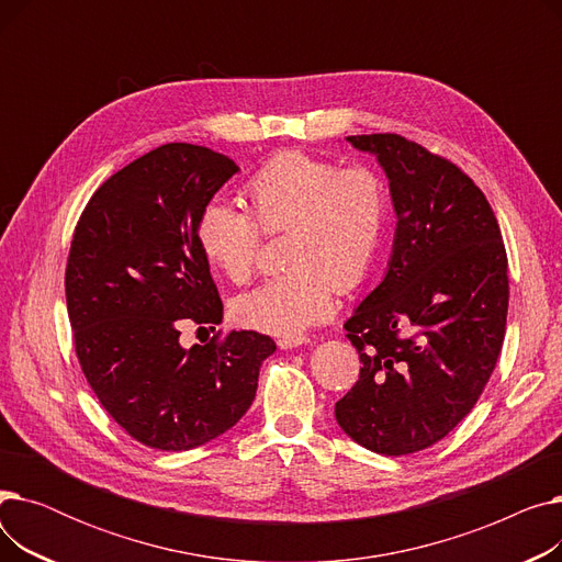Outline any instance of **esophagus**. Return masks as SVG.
<instances>
[{"instance_id":"obj_1","label":"esophagus","mask_w":562,"mask_h":562,"mask_svg":"<svg viewBox=\"0 0 562 562\" xmlns=\"http://www.w3.org/2000/svg\"><path fill=\"white\" fill-rule=\"evenodd\" d=\"M307 341H310V337H305V335H293V337H280L278 346L280 348H296V346H303Z\"/></svg>"}]
</instances>
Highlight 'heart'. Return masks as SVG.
<instances>
[{
	"label": "heart",
	"instance_id": "obj_1",
	"mask_svg": "<svg viewBox=\"0 0 562 562\" xmlns=\"http://www.w3.org/2000/svg\"><path fill=\"white\" fill-rule=\"evenodd\" d=\"M248 210L225 198L202 204L195 239L229 282L252 278L263 235L286 232L284 273L234 301L246 328L293 337L326 318L335 291L358 289L385 244L392 191L373 166H344L303 150H280L246 182Z\"/></svg>",
	"mask_w": 562,
	"mask_h": 562
}]
</instances>
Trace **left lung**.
Segmentation results:
<instances>
[{
	"instance_id": "obj_1",
	"label": "left lung",
	"mask_w": 562,
	"mask_h": 562,
	"mask_svg": "<svg viewBox=\"0 0 562 562\" xmlns=\"http://www.w3.org/2000/svg\"><path fill=\"white\" fill-rule=\"evenodd\" d=\"M348 140L390 177L398 216L390 271L344 323L360 378L335 417L358 445L409 456L445 439L481 398L508 316V255L485 193L401 134Z\"/></svg>"
}]
</instances>
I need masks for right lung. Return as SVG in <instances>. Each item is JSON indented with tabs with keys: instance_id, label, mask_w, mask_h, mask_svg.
I'll use <instances>...</instances> for the list:
<instances>
[{
	"instance_id": "right-lung-1",
	"label": "right lung",
	"mask_w": 562,
	"mask_h": 562,
	"mask_svg": "<svg viewBox=\"0 0 562 562\" xmlns=\"http://www.w3.org/2000/svg\"><path fill=\"white\" fill-rule=\"evenodd\" d=\"M236 170L210 147L166 143L111 175L72 234L66 301L77 360L109 417L150 449L189 451L229 430L276 350L255 330L180 344L187 323L214 330L223 318L195 221Z\"/></svg>"
}]
</instances>
